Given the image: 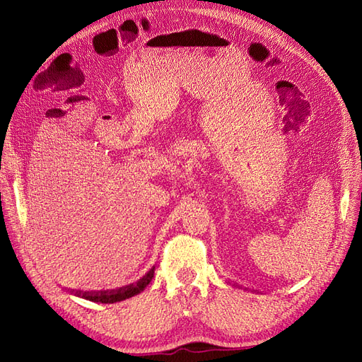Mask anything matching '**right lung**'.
<instances>
[{"label": "right lung", "instance_id": "add662e5", "mask_svg": "<svg viewBox=\"0 0 362 362\" xmlns=\"http://www.w3.org/2000/svg\"><path fill=\"white\" fill-rule=\"evenodd\" d=\"M152 272H149L146 276L141 278L139 282L136 284H129L127 287H122L119 290H110V291H98V293H81V291H72L76 296H81V298L92 300V302H101V303H115V302H120L133 298V296L139 294L140 291H144L145 287L151 282L152 279Z\"/></svg>", "mask_w": 362, "mask_h": 362}]
</instances>
